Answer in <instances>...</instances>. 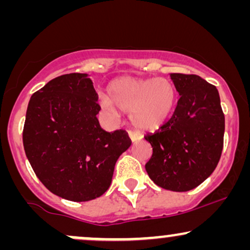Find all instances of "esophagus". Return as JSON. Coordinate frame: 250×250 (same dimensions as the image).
<instances>
[{
	"instance_id": "1",
	"label": "esophagus",
	"mask_w": 250,
	"mask_h": 250,
	"mask_svg": "<svg viewBox=\"0 0 250 250\" xmlns=\"http://www.w3.org/2000/svg\"><path fill=\"white\" fill-rule=\"evenodd\" d=\"M128 135H129V137H130V140L133 142L137 141V140H140L142 137L141 133H140V131H137V130H129Z\"/></svg>"
}]
</instances>
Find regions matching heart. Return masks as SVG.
I'll return each instance as SVG.
<instances>
[{"label":"heart","mask_w":250,"mask_h":250,"mask_svg":"<svg viewBox=\"0 0 250 250\" xmlns=\"http://www.w3.org/2000/svg\"><path fill=\"white\" fill-rule=\"evenodd\" d=\"M108 96L102 100L103 107L113 110L114 103L130 113L136 127L146 130L162 127L170 119L177 101L176 89L167 79L121 77L109 84Z\"/></svg>","instance_id":"heart-1"}]
</instances>
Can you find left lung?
<instances>
[{
  "label": "left lung",
  "mask_w": 250,
  "mask_h": 250,
  "mask_svg": "<svg viewBox=\"0 0 250 250\" xmlns=\"http://www.w3.org/2000/svg\"><path fill=\"white\" fill-rule=\"evenodd\" d=\"M180 99L173 116L145 136L153 147L146 170L155 185L188 191L216 168L223 148L225 115L215 85L197 75L170 74Z\"/></svg>",
  "instance_id": "8db88e82"
}]
</instances>
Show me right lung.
Here are the masks:
<instances>
[{
  "instance_id": "1",
  "label": "right lung",
  "mask_w": 250,
  "mask_h": 250,
  "mask_svg": "<svg viewBox=\"0 0 250 250\" xmlns=\"http://www.w3.org/2000/svg\"><path fill=\"white\" fill-rule=\"evenodd\" d=\"M87 74L55 77L30 97L23 147L36 176L62 199L84 202L108 190L117 159L130 147L125 130H103Z\"/></svg>"
}]
</instances>
